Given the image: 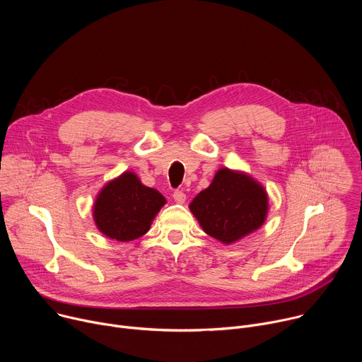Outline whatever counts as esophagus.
<instances>
[{"label":"esophagus","mask_w":362,"mask_h":362,"mask_svg":"<svg viewBox=\"0 0 362 362\" xmlns=\"http://www.w3.org/2000/svg\"><path fill=\"white\" fill-rule=\"evenodd\" d=\"M173 199L177 202V203H183L186 200V194L183 190H175L173 192Z\"/></svg>","instance_id":"esophagus-1"}]
</instances>
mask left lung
Segmentation results:
<instances>
[{"label": "left lung", "mask_w": 362, "mask_h": 362, "mask_svg": "<svg viewBox=\"0 0 362 362\" xmlns=\"http://www.w3.org/2000/svg\"><path fill=\"white\" fill-rule=\"evenodd\" d=\"M190 211L209 236L232 243L264 223L268 197L249 176L221 169L212 185L193 199Z\"/></svg>", "instance_id": "left-lung-1"}]
</instances>
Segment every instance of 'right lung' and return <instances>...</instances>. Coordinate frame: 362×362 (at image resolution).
I'll list each match as a JSON object with an SVG mask.
<instances>
[{"label": "right lung", "mask_w": 362, "mask_h": 362, "mask_svg": "<svg viewBox=\"0 0 362 362\" xmlns=\"http://www.w3.org/2000/svg\"><path fill=\"white\" fill-rule=\"evenodd\" d=\"M166 199L140 183L132 172L123 173L103 189L94 204V221L106 236L129 242L143 236Z\"/></svg>", "instance_id": "1"}]
</instances>
